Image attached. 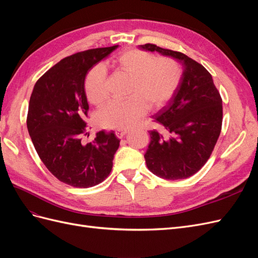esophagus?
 Here are the masks:
<instances>
[{
  "label": "esophagus",
  "mask_w": 258,
  "mask_h": 258,
  "mask_svg": "<svg viewBox=\"0 0 258 258\" xmlns=\"http://www.w3.org/2000/svg\"><path fill=\"white\" fill-rule=\"evenodd\" d=\"M128 134V130H116L115 135L118 139H122L124 136Z\"/></svg>",
  "instance_id": "1"
}]
</instances>
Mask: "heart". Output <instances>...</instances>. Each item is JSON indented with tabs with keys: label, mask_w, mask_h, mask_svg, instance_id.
I'll return each instance as SVG.
<instances>
[{
	"label": "heart",
	"mask_w": 258,
	"mask_h": 258,
	"mask_svg": "<svg viewBox=\"0 0 258 258\" xmlns=\"http://www.w3.org/2000/svg\"><path fill=\"white\" fill-rule=\"evenodd\" d=\"M118 71L127 74L131 83L126 100H112L99 110L97 119L106 128H129L145 114L146 108L157 110L173 97L181 82L182 69L170 57L129 49L114 59ZM84 88L90 103L99 105L107 98L106 73L101 67L92 68L85 77Z\"/></svg>",
	"instance_id": "b5f03b06"
}]
</instances>
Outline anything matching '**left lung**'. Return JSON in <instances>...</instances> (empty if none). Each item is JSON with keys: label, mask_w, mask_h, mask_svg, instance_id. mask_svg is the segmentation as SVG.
<instances>
[{"label": "left lung", "mask_w": 258, "mask_h": 258, "mask_svg": "<svg viewBox=\"0 0 258 258\" xmlns=\"http://www.w3.org/2000/svg\"><path fill=\"white\" fill-rule=\"evenodd\" d=\"M141 47L173 57L184 66L173 97L153 116L159 128L148 131L151 143L144 157L148 170L159 177L187 178L206 165L221 135L222 97L212 76L199 62L155 44Z\"/></svg>", "instance_id": "obj_1"}]
</instances>
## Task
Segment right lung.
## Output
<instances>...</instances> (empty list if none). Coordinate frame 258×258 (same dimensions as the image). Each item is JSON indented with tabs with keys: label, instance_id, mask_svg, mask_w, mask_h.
Returning <instances> with one entry per match:
<instances>
[{
	"label": "right lung",
	"instance_id": "obj_1",
	"mask_svg": "<svg viewBox=\"0 0 258 258\" xmlns=\"http://www.w3.org/2000/svg\"><path fill=\"white\" fill-rule=\"evenodd\" d=\"M117 47L63 58L37 80L31 95L27 127L35 151L49 172L70 186H96L112 171L120 142L113 131H99L92 142H82L89 110L84 83L89 70Z\"/></svg>",
	"mask_w": 258,
	"mask_h": 258
}]
</instances>
